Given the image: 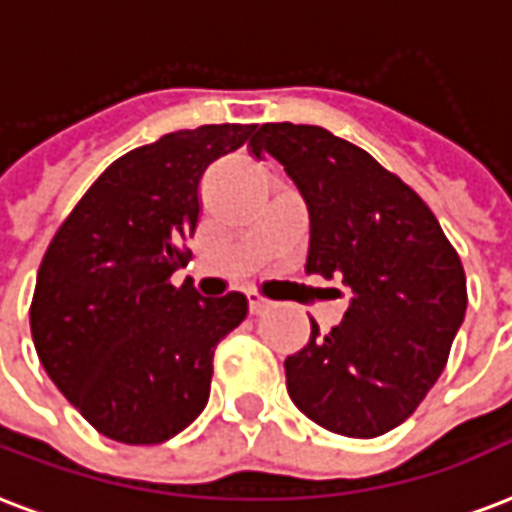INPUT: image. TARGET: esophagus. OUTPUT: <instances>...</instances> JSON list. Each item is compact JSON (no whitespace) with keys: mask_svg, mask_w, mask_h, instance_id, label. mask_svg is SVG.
Here are the masks:
<instances>
[{"mask_svg":"<svg viewBox=\"0 0 512 512\" xmlns=\"http://www.w3.org/2000/svg\"><path fill=\"white\" fill-rule=\"evenodd\" d=\"M247 300H249V311H252L255 317L257 314H265V311L273 306V300H268L265 295H260V292H247Z\"/></svg>","mask_w":512,"mask_h":512,"instance_id":"1","label":"esophagus"}]
</instances>
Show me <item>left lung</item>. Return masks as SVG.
Returning <instances> with one entry per match:
<instances>
[{
  "label": "left lung",
  "mask_w": 512,
  "mask_h": 512,
  "mask_svg": "<svg viewBox=\"0 0 512 512\" xmlns=\"http://www.w3.org/2000/svg\"><path fill=\"white\" fill-rule=\"evenodd\" d=\"M249 152L273 155L311 214L308 273L349 290L343 322L284 360L292 403L346 438L403 424L435 386L467 308L454 244L421 195L322 126L263 123ZM341 295V290H335Z\"/></svg>",
  "instance_id": "8db88e82"
}]
</instances>
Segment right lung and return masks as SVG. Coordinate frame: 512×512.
<instances>
[{"mask_svg":"<svg viewBox=\"0 0 512 512\" xmlns=\"http://www.w3.org/2000/svg\"><path fill=\"white\" fill-rule=\"evenodd\" d=\"M257 126L217 123L120 155L61 222L37 271L34 349L61 395L101 435L155 446L209 403L217 343L247 317V298H201L185 268L198 182Z\"/></svg>","mask_w":512,"mask_h":512,"instance_id":"obj_1","label":"right lung"}]
</instances>
